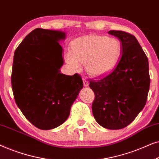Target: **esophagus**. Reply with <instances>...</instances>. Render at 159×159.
<instances>
[{"instance_id":"esophagus-1","label":"esophagus","mask_w":159,"mask_h":159,"mask_svg":"<svg viewBox=\"0 0 159 159\" xmlns=\"http://www.w3.org/2000/svg\"><path fill=\"white\" fill-rule=\"evenodd\" d=\"M82 80H83V84H84V87L88 86L89 82H88V80H87L86 79H84V78H83V79H82Z\"/></svg>"}]
</instances>
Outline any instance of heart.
Returning a JSON list of instances; mask_svg holds the SVG:
<instances>
[{"label": "heart", "instance_id": "obj_1", "mask_svg": "<svg viewBox=\"0 0 159 159\" xmlns=\"http://www.w3.org/2000/svg\"><path fill=\"white\" fill-rule=\"evenodd\" d=\"M119 40L105 35H88L74 41L71 53H67L65 59L75 70L85 64L86 71L93 77H100L110 72L121 55Z\"/></svg>", "mask_w": 159, "mask_h": 159}]
</instances>
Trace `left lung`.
<instances>
[{
  "label": "left lung",
  "mask_w": 159,
  "mask_h": 159,
  "mask_svg": "<svg viewBox=\"0 0 159 159\" xmlns=\"http://www.w3.org/2000/svg\"><path fill=\"white\" fill-rule=\"evenodd\" d=\"M121 42L118 63L105 77L90 81L95 94L94 118L102 127L119 129L134 120L146 103L150 88L148 61L135 37L110 30Z\"/></svg>",
  "instance_id": "obj_1"
}]
</instances>
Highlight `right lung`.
<instances>
[{
    "instance_id": "add662e5",
    "label": "right lung",
    "mask_w": 159,
    "mask_h": 159,
    "mask_svg": "<svg viewBox=\"0 0 159 159\" xmlns=\"http://www.w3.org/2000/svg\"><path fill=\"white\" fill-rule=\"evenodd\" d=\"M64 32L37 28L16 49L11 86L16 105L30 122L47 130L62 125L83 88L82 77L60 73Z\"/></svg>"
}]
</instances>
